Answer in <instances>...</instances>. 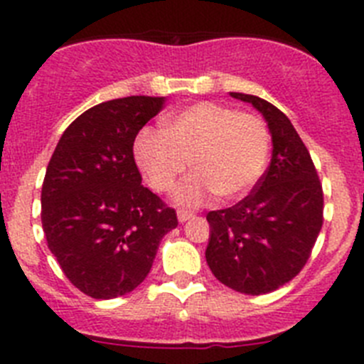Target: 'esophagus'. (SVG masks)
Masks as SVG:
<instances>
[{
    "mask_svg": "<svg viewBox=\"0 0 364 364\" xmlns=\"http://www.w3.org/2000/svg\"><path fill=\"white\" fill-rule=\"evenodd\" d=\"M193 217H195V213H191V211H186V210L178 211V220L180 222H186V220H189V218H193Z\"/></svg>",
    "mask_w": 364,
    "mask_h": 364,
    "instance_id": "34e87169",
    "label": "esophagus"
}]
</instances>
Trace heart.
Returning a JSON list of instances; mask_svg holds the SVG:
<instances>
[{
	"instance_id": "1",
	"label": "heart",
	"mask_w": 364,
	"mask_h": 364,
	"mask_svg": "<svg viewBox=\"0 0 364 364\" xmlns=\"http://www.w3.org/2000/svg\"><path fill=\"white\" fill-rule=\"evenodd\" d=\"M268 154L262 118L213 102L176 112L164 133L146 129L134 142L138 166L154 191H171L191 164L195 175L176 193L178 202L191 205L213 193L220 200L247 195L264 173Z\"/></svg>"
}]
</instances>
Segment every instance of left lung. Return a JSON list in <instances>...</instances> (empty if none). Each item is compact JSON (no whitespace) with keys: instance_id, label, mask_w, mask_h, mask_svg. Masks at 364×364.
Segmentation results:
<instances>
[{"instance_id":"obj_1","label":"left lung","mask_w":364,"mask_h":364,"mask_svg":"<svg viewBox=\"0 0 364 364\" xmlns=\"http://www.w3.org/2000/svg\"><path fill=\"white\" fill-rule=\"evenodd\" d=\"M266 118L272 162L253 191L208 213L205 260L215 277L246 295L277 290L304 268L323 228L324 197L306 146L281 109L253 95L231 92Z\"/></svg>"}]
</instances>
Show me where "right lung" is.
I'll list each match as a JSON object with an SVG mask.
<instances>
[{
	"mask_svg": "<svg viewBox=\"0 0 364 364\" xmlns=\"http://www.w3.org/2000/svg\"><path fill=\"white\" fill-rule=\"evenodd\" d=\"M164 96L87 109L63 131L41 188V226L65 277L92 299L129 294L147 277L176 211L142 186L133 146Z\"/></svg>",
	"mask_w": 364,
	"mask_h": 364,
	"instance_id": "right-lung-1",
	"label": "right lung"
}]
</instances>
